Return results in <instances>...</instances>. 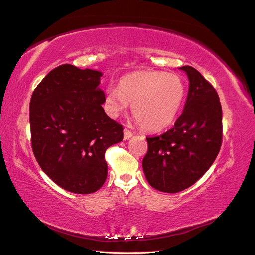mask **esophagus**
Instances as JSON below:
<instances>
[{
  "label": "esophagus",
  "mask_w": 255,
  "mask_h": 255,
  "mask_svg": "<svg viewBox=\"0 0 255 255\" xmlns=\"http://www.w3.org/2000/svg\"><path fill=\"white\" fill-rule=\"evenodd\" d=\"M132 136H133V133L130 130H129V129H127V128L124 129V139L125 140L130 139Z\"/></svg>",
  "instance_id": "esophagus-1"
}]
</instances>
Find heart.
Wrapping results in <instances>:
<instances>
[{"instance_id": "obj_1", "label": "heart", "mask_w": 255, "mask_h": 255, "mask_svg": "<svg viewBox=\"0 0 255 255\" xmlns=\"http://www.w3.org/2000/svg\"><path fill=\"white\" fill-rule=\"evenodd\" d=\"M184 99L185 85L178 75L144 71L128 75L119 82L118 89L108 90L105 104L112 116L132 104V115L141 128L160 131L174 122Z\"/></svg>"}]
</instances>
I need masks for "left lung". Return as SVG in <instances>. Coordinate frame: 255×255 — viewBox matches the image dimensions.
Instances as JSON below:
<instances>
[{
	"mask_svg": "<svg viewBox=\"0 0 255 255\" xmlns=\"http://www.w3.org/2000/svg\"><path fill=\"white\" fill-rule=\"evenodd\" d=\"M188 80L183 113L170 130L147 138L142 160L147 181L164 193H178L192 186L217 158L223 142V110L215 88L196 69L180 68Z\"/></svg>",
	"mask_w": 255,
	"mask_h": 255,
	"instance_id": "1",
	"label": "left lung"
}]
</instances>
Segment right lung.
Segmentation results:
<instances>
[{"label":"right lung","mask_w":255,"mask_h":255,"mask_svg":"<svg viewBox=\"0 0 255 255\" xmlns=\"http://www.w3.org/2000/svg\"><path fill=\"white\" fill-rule=\"evenodd\" d=\"M102 73L62 64L32 92L30 140L41 170L66 191L91 194L107 176L105 152L124 138L123 125L110 118L102 104Z\"/></svg>","instance_id":"obj_1"}]
</instances>
